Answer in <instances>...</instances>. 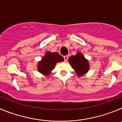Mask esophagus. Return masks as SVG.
I'll use <instances>...</instances> for the list:
<instances>
[{"mask_svg":"<svg viewBox=\"0 0 122 122\" xmlns=\"http://www.w3.org/2000/svg\"><path fill=\"white\" fill-rule=\"evenodd\" d=\"M68 58H69V56H68L67 55L64 56V61H67Z\"/></svg>","mask_w":122,"mask_h":122,"instance_id":"34e87169","label":"esophagus"}]
</instances>
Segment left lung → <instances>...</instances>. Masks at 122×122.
<instances>
[{"label": "left lung", "mask_w": 122, "mask_h": 122, "mask_svg": "<svg viewBox=\"0 0 122 122\" xmlns=\"http://www.w3.org/2000/svg\"><path fill=\"white\" fill-rule=\"evenodd\" d=\"M69 62L78 76H82L86 74L90 69L88 60L80 52H77L75 55L70 56Z\"/></svg>", "instance_id": "left-lung-1"}]
</instances>
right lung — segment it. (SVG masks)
<instances>
[{"instance_id": "add662e5", "label": "right lung", "mask_w": 122, "mask_h": 122, "mask_svg": "<svg viewBox=\"0 0 122 122\" xmlns=\"http://www.w3.org/2000/svg\"><path fill=\"white\" fill-rule=\"evenodd\" d=\"M64 61V58L58 52H51L47 51L42 57L41 61L37 64L38 72L49 76L51 71L54 69L57 62Z\"/></svg>"}]
</instances>
